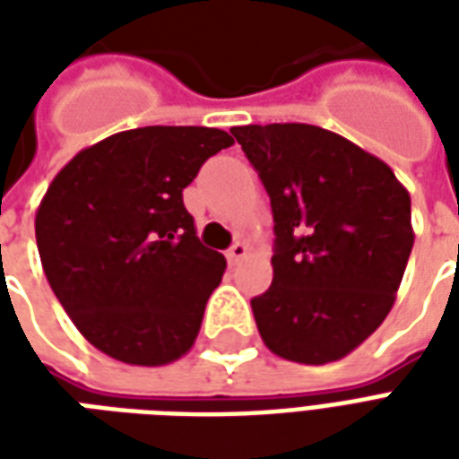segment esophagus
<instances>
[{"mask_svg": "<svg viewBox=\"0 0 459 459\" xmlns=\"http://www.w3.org/2000/svg\"><path fill=\"white\" fill-rule=\"evenodd\" d=\"M246 253H248V246H246V243H240V240H236V243H233V246L229 248V253H226L229 265H236L238 260L246 258Z\"/></svg>", "mask_w": 459, "mask_h": 459, "instance_id": "34e87169", "label": "esophagus"}]
</instances>
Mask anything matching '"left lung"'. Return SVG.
<instances>
[{
	"label": "left lung",
	"mask_w": 459,
	"mask_h": 459,
	"mask_svg": "<svg viewBox=\"0 0 459 459\" xmlns=\"http://www.w3.org/2000/svg\"><path fill=\"white\" fill-rule=\"evenodd\" d=\"M275 221L273 285L250 299L273 354L337 361L381 327L413 248L411 196L391 167L302 122L233 127Z\"/></svg>",
	"instance_id": "left-lung-1"
}]
</instances>
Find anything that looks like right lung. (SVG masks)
Listing matches in <instances>:
<instances>
[{
  "label": "right lung",
  "instance_id": "add662e5",
  "mask_svg": "<svg viewBox=\"0 0 459 459\" xmlns=\"http://www.w3.org/2000/svg\"><path fill=\"white\" fill-rule=\"evenodd\" d=\"M233 144L216 127H137L85 147L36 211L46 280L95 349L134 366L194 346L226 258L196 238L181 191Z\"/></svg>",
  "mask_w": 459,
  "mask_h": 459
}]
</instances>
